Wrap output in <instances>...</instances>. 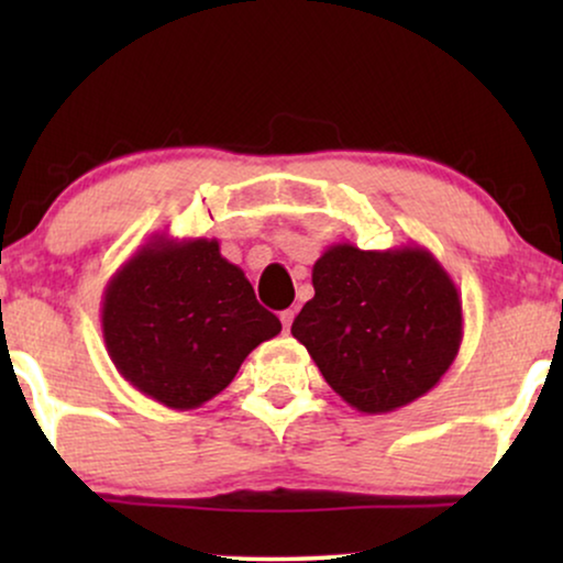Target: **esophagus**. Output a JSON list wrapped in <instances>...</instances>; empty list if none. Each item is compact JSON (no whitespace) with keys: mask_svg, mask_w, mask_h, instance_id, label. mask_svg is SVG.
Here are the masks:
<instances>
[{"mask_svg":"<svg viewBox=\"0 0 563 563\" xmlns=\"http://www.w3.org/2000/svg\"><path fill=\"white\" fill-rule=\"evenodd\" d=\"M295 310H284V312H279V318H282V325H284V330H287L289 333V328H291V322H295Z\"/></svg>","mask_w":563,"mask_h":563,"instance_id":"1","label":"esophagus"}]
</instances>
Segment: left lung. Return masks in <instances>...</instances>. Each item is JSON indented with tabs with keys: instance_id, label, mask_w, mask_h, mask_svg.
<instances>
[{
	"instance_id": "left-lung-1",
	"label": "left lung",
	"mask_w": 563,
	"mask_h": 563,
	"mask_svg": "<svg viewBox=\"0 0 563 563\" xmlns=\"http://www.w3.org/2000/svg\"><path fill=\"white\" fill-rule=\"evenodd\" d=\"M312 287L291 335L358 412L415 402L456 358L464 338L459 289L428 249L335 243L314 261Z\"/></svg>"
}]
</instances>
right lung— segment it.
I'll return each mask as SVG.
<instances>
[{
    "label": "right lung",
    "mask_w": 563,
    "mask_h": 563,
    "mask_svg": "<svg viewBox=\"0 0 563 563\" xmlns=\"http://www.w3.org/2000/svg\"><path fill=\"white\" fill-rule=\"evenodd\" d=\"M279 330V318L256 302L243 268L222 258L214 238L153 235L102 297L112 364L172 410H195L220 395L245 356Z\"/></svg>",
    "instance_id": "add662e5"
}]
</instances>
